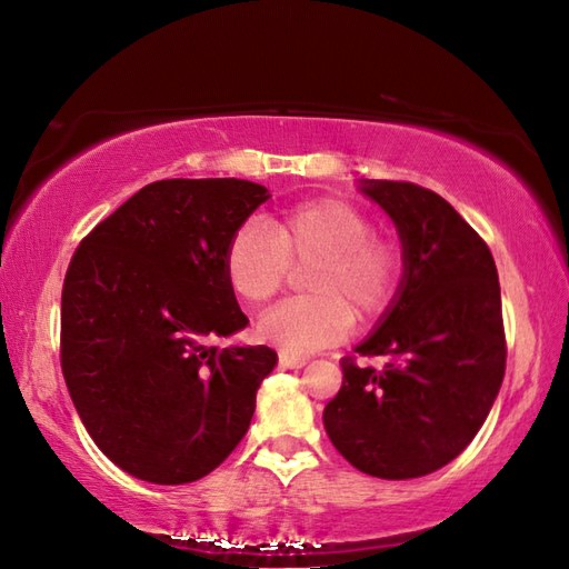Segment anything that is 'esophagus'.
Wrapping results in <instances>:
<instances>
[{"label": "esophagus", "mask_w": 569, "mask_h": 569, "mask_svg": "<svg viewBox=\"0 0 569 569\" xmlns=\"http://www.w3.org/2000/svg\"><path fill=\"white\" fill-rule=\"evenodd\" d=\"M306 365H308L306 357H293V355H286V352L278 355V367H281V369H300Z\"/></svg>", "instance_id": "obj_1"}]
</instances>
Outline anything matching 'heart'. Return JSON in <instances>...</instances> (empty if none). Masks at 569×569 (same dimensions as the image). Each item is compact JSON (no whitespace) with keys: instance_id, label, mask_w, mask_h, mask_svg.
Instances as JSON below:
<instances>
[{"instance_id":"1","label":"heart","mask_w":569,"mask_h":569,"mask_svg":"<svg viewBox=\"0 0 569 569\" xmlns=\"http://www.w3.org/2000/svg\"><path fill=\"white\" fill-rule=\"evenodd\" d=\"M406 244L373 227L367 208L342 198H316L278 212L271 227L259 217L239 224L224 249V276L247 303H266L306 269L310 296L266 310L257 322L263 342L306 357L337 345L352 322L371 325L396 303L406 276Z\"/></svg>"}]
</instances>
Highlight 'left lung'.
I'll return each instance as SVG.
<instances>
[{"label":"left lung","mask_w":569,"mask_h":569,"mask_svg":"<svg viewBox=\"0 0 569 569\" xmlns=\"http://www.w3.org/2000/svg\"><path fill=\"white\" fill-rule=\"evenodd\" d=\"M406 244V276L359 357L340 359L342 389L325 430L349 465L379 479L430 475L475 440L506 371L497 263L487 241L438 192L408 180H367Z\"/></svg>","instance_id":"left-lung-1"}]
</instances>
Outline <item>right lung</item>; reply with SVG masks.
Instances as JSON below:
<instances>
[{
  "instance_id": "1",
  "label": "right lung",
  "mask_w": 569,
  "mask_h": 569,
  "mask_svg": "<svg viewBox=\"0 0 569 569\" xmlns=\"http://www.w3.org/2000/svg\"><path fill=\"white\" fill-rule=\"evenodd\" d=\"M269 198L239 178L156 180L80 241L60 296V369L94 445L131 477L188 485L234 450L276 367L247 328L224 249Z\"/></svg>"
}]
</instances>
